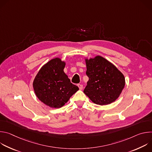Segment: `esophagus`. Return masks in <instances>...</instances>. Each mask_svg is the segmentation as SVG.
<instances>
[{
	"instance_id": "esophagus-1",
	"label": "esophagus",
	"mask_w": 152,
	"mask_h": 152,
	"mask_svg": "<svg viewBox=\"0 0 152 152\" xmlns=\"http://www.w3.org/2000/svg\"><path fill=\"white\" fill-rule=\"evenodd\" d=\"M77 86H78V87H79V88L80 90H82L83 89V85L82 84H78Z\"/></svg>"
}]
</instances>
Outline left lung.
Instances as JSON below:
<instances>
[{"instance_id": "obj_1", "label": "left lung", "mask_w": 152, "mask_h": 152, "mask_svg": "<svg viewBox=\"0 0 152 152\" xmlns=\"http://www.w3.org/2000/svg\"><path fill=\"white\" fill-rule=\"evenodd\" d=\"M86 75L89 80L83 93L97 104L105 105L114 102L124 87L123 75L100 56L86 59Z\"/></svg>"}]
</instances>
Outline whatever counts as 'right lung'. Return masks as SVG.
Here are the masks:
<instances>
[{"mask_svg": "<svg viewBox=\"0 0 152 152\" xmlns=\"http://www.w3.org/2000/svg\"><path fill=\"white\" fill-rule=\"evenodd\" d=\"M65 65L59 58L50 60L41 67L33 82L37 97L51 107H62L79 90L64 72Z\"/></svg>", "mask_w": 152, "mask_h": 152, "instance_id": "obj_1", "label": "right lung"}]
</instances>
